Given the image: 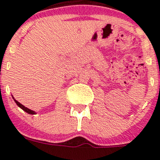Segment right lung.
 Returning a JSON list of instances; mask_svg holds the SVG:
<instances>
[{
	"mask_svg": "<svg viewBox=\"0 0 160 160\" xmlns=\"http://www.w3.org/2000/svg\"><path fill=\"white\" fill-rule=\"evenodd\" d=\"M15 101H16V105H18L19 107H21V109H23L24 111H26V113H28V114H36V112H35V111H33V110H31V109H28V108H26V107H25V106H24L23 105H21V103H19L18 101H17V100H15Z\"/></svg>",
	"mask_w": 160,
	"mask_h": 160,
	"instance_id": "right-lung-1",
	"label": "right lung"
}]
</instances>
